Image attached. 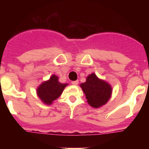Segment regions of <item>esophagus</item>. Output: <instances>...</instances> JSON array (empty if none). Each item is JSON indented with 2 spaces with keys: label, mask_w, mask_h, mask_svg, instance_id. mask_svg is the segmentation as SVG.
<instances>
[{
  "label": "esophagus",
  "mask_w": 149,
  "mask_h": 149,
  "mask_svg": "<svg viewBox=\"0 0 149 149\" xmlns=\"http://www.w3.org/2000/svg\"><path fill=\"white\" fill-rule=\"evenodd\" d=\"M79 81H72V84H73V85H74V86H77V84H78Z\"/></svg>",
  "instance_id": "1"
}]
</instances>
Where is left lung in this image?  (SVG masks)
I'll use <instances>...</instances> for the list:
<instances>
[{
	"label": "left lung",
	"mask_w": 149,
	"mask_h": 149,
	"mask_svg": "<svg viewBox=\"0 0 149 149\" xmlns=\"http://www.w3.org/2000/svg\"><path fill=\"white\" fill-rule=\"evenodd\" d=\"M86 95L87 102L94 108H99L106 104L112 95V86L109 83L100 79L95 73L86 77V82L80 84Z\"/></svg>",
	"instance_id": "obj_1"
}]
</instances>
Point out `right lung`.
Here are the masks:
<instances>
[{"label": "right lung", "mask_w": 149, "mask_h": 149, "mask_svg": "<svg viewBox=\"0 0 149 149\" xmlns=\"http://www.w3.org/2000/svg\"><path fill=\"white\" fill-rule=\"evenodd\" d=\"M68 84H62L59 81L58 76L54 74L48 81H43L36 89V94L42 103L47 105L52 104L58 98Z\"/></svg>", "instance_id": "right-lung-1"}]
</instances>
